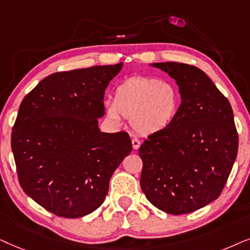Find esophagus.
<instances>
[{
    "mask_svg": "<svg viewBox=\"0 0 250 250\" xmlns=\"http://www.w3.org/2000/svg\"><path fill=\"white\" fill-rule=\"evenodd\" d=\"M131 143H132V147H134L135 149L139 148V146H141V141H139L138 138H132Z\"/></svg>",
    "mask_w": 250,
    "mask_h": 250,
    "instance_id": "esophagus-1",
    "label": "esophagus"
}]
</instances>
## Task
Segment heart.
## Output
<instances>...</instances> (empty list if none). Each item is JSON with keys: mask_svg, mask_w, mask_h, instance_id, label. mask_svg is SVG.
Listing matches in <instances>:
<instances>
[{"mask_svg": "<svg viewBox=\"0 0 250 250\" xmlns=\"http://www.w3.org/2000/svg\"><path fill=\"white\" fill-rule=\"evenodd\" d=\"M181 104L177 86L156 78L135 76L115 88L114 101L106 103L107 115L120 121L130 120L131 127L141 135H152L170 125Z\"/></svg>", "mask_w": 250, "mask_h": 250, "instance_id": "b5f03b06", "label": "heart"}]
</instances>
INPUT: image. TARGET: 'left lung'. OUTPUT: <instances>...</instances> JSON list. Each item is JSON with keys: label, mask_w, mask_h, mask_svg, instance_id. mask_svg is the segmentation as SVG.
<instances>
[{"label": "left lung", "mask_w": 250, "mask_h": 250, "mask_svg": "<svg viewBox=\"0 0 250 250\" xmlns=\"http://www.w3.org/2000/svg\"><path fill=\"white\" fill-rule=\"evenodd\" d=\"M177 83L182 103L170 125L139 147L141 188L160 210L189 214L217 199L238 154L228 98L205 72L182 62H154Z\"/></svg>", "instance_id": "1"}]
</instances>
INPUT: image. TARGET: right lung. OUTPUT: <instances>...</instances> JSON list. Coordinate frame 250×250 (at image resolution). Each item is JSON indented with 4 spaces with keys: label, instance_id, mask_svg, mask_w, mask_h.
<instances>
[{
    "label": "right lung",
    "instance_id": "right-lung-1",
    "mask_svg": "<svg viewBox=\"0 0 250 250\" xmlns=\"http://www.w3.org/2000/svg\"><path fill=\"white\" fill-rule=\"evenodd\" d=\"M116 65L57 72L22 99L11 148L24 192L53 215L79 218L104 202L113 172L130 154V136L101 132L104 94Z\"/></svg>",
    "mask_w": 250,
    "mask_h": 250
}]
</instances>
